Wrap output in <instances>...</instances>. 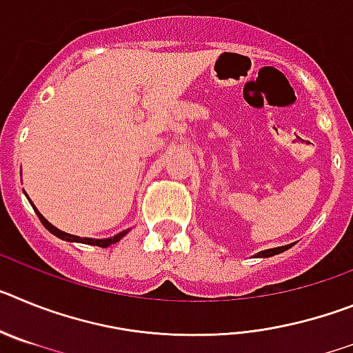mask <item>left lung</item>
<instances>
[{
    "label": "left lung",
    "mask_w": 353,
    "mask_h": 353,
    "mask_svg": "<svg viewBox=\"0 0 353 353\" xmlns=\"http://www.w3.org/2000/svg\"><path fill=\"white\" fill-rule=\"evenodd\" d=\"M293 244H288V245H283V248H274V249H267V251H260L256 254L258 258H269V256H274V254H279V252L286 251V249L292 248Z\"/></svg>",
    "instance_id": "left-lung-1"
}]
</instances>
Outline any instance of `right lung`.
Instances as JSON below:
<instances>
[{"mask_svg": "<svg viewBox=\"0 0 353 353\" xmlns=\"http://www.w3.org/2000/svg\"><path fill=\"white\" fill-rule=\"evenodd\" d=\"M33 208H35V207H33ZM35 212H37V215H39L40 223H42L43 226L48 228V230L52 233V235H56V236H58V239H61V240H67V242H81V244L99 245V248H109V245H111V244H117V242H120V240L127 235V232H129V230H125V232L118 233V235L111 236V239H86V236H76V235H70V233L61 232V230H58V228H56V226H52V224L49 223V221L46 219V217H43V215L40 214V212L37 210V208H35Z\"/></svg>", "mask_w": 353, "mask_h": 353, "instance_id": "1", "label": "right lung"}]
</instances>
